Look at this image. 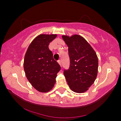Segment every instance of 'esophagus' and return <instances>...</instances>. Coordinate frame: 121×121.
Masks as SVG:
<instances>
[{"mask_svg": "<svg viewBox=\"0 0 121 121\" xmlns=\"http://www.w3.org/2000/svg\"><path fill=\"white\" fill-rule=\"evenodd\" d=\"M58 63L59 64V65H60V66H61V60H58Z\"/></svg>", "mask_w": 121, "mask_h": 121, "instance_id": "esophagus-1", "label": "esophagus"}]
</instances>
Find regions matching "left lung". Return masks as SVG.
Instances as JSON below:
<instances>
[{
	"mask_svg": "<svg viewBox=\"0 0 121 121\" xmlns=\"http://www.w3.org/2000/svg\"><path fill=\"white\" fill-rule=\"evenodd\" d=\"M62 37L68 47L70 58V67L64 72L68 84L74 92H85L97 78L98 60L96 53L81 36L62 35Z\"/></svg>",
	"mask_w": 121,
	"mask_h": 121,
	"instance_id": "left-lung-1",
	"label": "left lung"
}]
</instances>
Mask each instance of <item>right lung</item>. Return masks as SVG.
<instances>
[{
  "label": "right lung",
  "mask_w": 121,
  "mask_h": 121,
  "mask_svg": "<svg viewBox=\"0 0 121 121\" xmlns=\"http://www.w3.org/2000/svg\"><path fill=\"white\" fill-rule=\"evenodd\" d=\"M56 34H40L29 45L24 60L26 76L32 86L41 93L49 91L56 82L60 65L53 58L49 43Z\"/></svg>",
  "instance_id": "1"
}]
</instances>
